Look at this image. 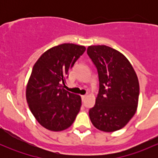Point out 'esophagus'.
I'll return each mask as SVG.
<instances>
[{
	"instance_id": "1",
	"label": "esophagus",
	"mask_w": 158,
	"mask_h": 158,
	"mask_svg": "<svg viewBox=\"0 0 158 158\" xmlns=\"http://www.w3.org/2000/svg\"><path fill=\"white\" fill-rule=\"evenodd\" d=\"M82 101H84V100L85 99V98H86V95H82Z\"/></svg>"
}]
</instances>
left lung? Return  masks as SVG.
Listing matches in <instances>:
<instances>
[{
    "label": "left lung",
    "instance_id": "left-lung-1",
    "mask_svg": "<svg viewBox=\"0 0 158 158\" xmlns=\"http://www.w3.org/2000/svg\"><path fill=\"white\" fill-rule=\"evenodd\" d=\"M87 53L96 66L99 79V91L89 118L98 130L115 131L124 128L136 112L138 76L128 59L111 47L89 46Z\"/></svg>",
    "mask_w": 158,
    "mask_h": 158
}]
</instances>
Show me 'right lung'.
Masks as SVG:
<instances>
[{
	"mask_svg": "<svg viewBox=\"0 0 158 158\" xmlns=\"http://www.w3.org/2000/svg\"><path fill=\"white\" fill-rule=\"evenodd\" d=\"M85 49L74 44H60L47 49L35 63L26 98L32 114L44 128L61 131L76 119L82 106L81 97L64 87L69 70Z\"/></svg>",
	"mask_w": 158,
	"mask_h": 158,
	"instance_id": "add662e5",
	"label": "right lung"
}]
</instances>
